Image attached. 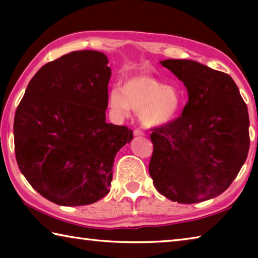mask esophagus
Listing matches in <instances>:
<instances>
[{"label": "esophagus", "mask_w": 258, "mask_h": 258, "mask_svg": "<svg viewBox=\"0 0 258 258\" xmlns=\"http://www.w3.org/2000/svg\"><path fill=\"white\" fill-rule=\"evenodd\" d=\"M145 135H146V133L143 132L142 130H140V128L134 130V137H145Z\"/></svg>", "instance_id": "esophagus-1"}]
</instances>
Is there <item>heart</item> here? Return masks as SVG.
<instances>
[{
	"label": "heart",
	"instance_id": "obj_1",
	"mask_svg": "<svg viewBox=\"0 0 258 258\" xmlns=\"http://www.w3.org/2000/svg\"><path fill=\"white\" fill-rule=\"evenodd\" d=\"M109 107L117 115H128L131 109L141 111V121L147 127L168 124L175 118L181 106V95L174 86L165 85L147 74L126 77L121 87L109 94Z\"/></svg>",
	"mask_w": 258,
	"mask_h": 258
}]
</instances>
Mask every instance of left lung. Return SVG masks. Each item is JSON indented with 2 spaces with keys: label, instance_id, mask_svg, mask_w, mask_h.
Segmentation results:
<instances>
[{
  "label": "left lung",
  "instance_id": "left-lung-1",
  "mask_svg": "<svg viewBox=\"0 0 258 258\" xmlns=\"http://www.w3.org/2000/svg\"><path fill=\"white\" fill-rule=\"evenodd\" d=\"M184 83L189 101L180 117L154 128L149 174L159 194L195 204L228 189L249 150V116L228 74L194 60L160 61Z\"/></svg>",
  "mask_w": 258,
  "mask_h": 258
}]
</instances>
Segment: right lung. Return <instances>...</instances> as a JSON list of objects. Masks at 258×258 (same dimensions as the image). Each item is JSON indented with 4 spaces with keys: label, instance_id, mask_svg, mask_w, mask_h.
Listing matches in <instances>:
<instances>
[{
    "label": "right lung",
    "instance_id": "1",
    "mask_svg": "<svg viewBox=\"0 0 258 258\" xmlns=\"http://www.w3.org/2000/svg\"><path fill=\"white\" fill-rule=\"evenodd\" d=\"M98 51H74L35 74L16 110L19 169L35 190L60 206L93 204L109 192L116 154L133 139L108 124L111 69Z\"/></svg>",
    "mask_w": 258,
    "mask_h": 258
}]
</instances>
